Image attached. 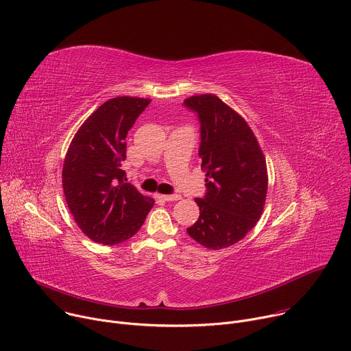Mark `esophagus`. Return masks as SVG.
<instances>
[{
  "mask_svg": "<svg viewBox=\"0 0 351 351\" xmlns=\"http://www.w3.org/2000/svg\"><path fill=\"white\" fill-rule=\"evenodd\" d=\"M158 197L164 202H178L182 197L179 194H158Z\"/></svg>",
  "mask_w": 351,
  "mask_h": 351,
  "instance_id": "1",
  "label": "esophagus"
}]
</instances>
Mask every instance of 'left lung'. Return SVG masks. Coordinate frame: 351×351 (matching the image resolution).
<instances>
[{"instance_id":"8db88e82","label":"left lung","mask_w":351,"mask_h":351,"mask_svg":"<svg viewBox=\"0 0 351 351\" xmlns=\"http://www.w3.org/2000/svg\"><path fill=\"white\" fill-rule=\"evenodd\" d=\"M184 106L202 125L198 156L207 176L206 195L195 198L199 217L187 233L210 250L225 248L261 218L268 191L265 157L244 118L217 95H191Z\"/></svg>"}]
</instances>
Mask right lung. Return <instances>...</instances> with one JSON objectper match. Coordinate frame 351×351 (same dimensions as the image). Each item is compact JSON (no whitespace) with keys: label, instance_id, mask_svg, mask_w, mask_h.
I'll list each match as a JSON object with an SVG mask.
<instances>
[{"label":"right lung","instance_id":"right-lung-1","mask_svg":"<svg viewBox=\"0 0 351 351\" xmlns=\"http://www.w3.org/2000/svg\"><path fill=\"white\" fill-rule=\"evenodd\" d=\"M149 98L115 97L99 106L75 133L62 168L68 208L80 230L93 241L114 245L137 233L154 206L126 183L121 169L126 134Z\"/></svg>","mask_w":351,"mask_h":351}]
</instances>
